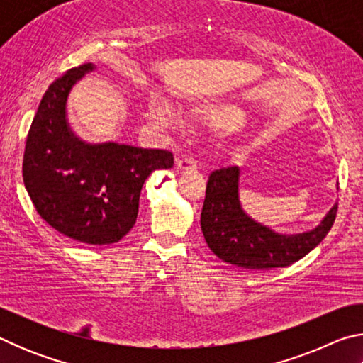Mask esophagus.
I'll use <instances>...</instances> for the list:
<instances>
[{
    "label": "esophagus",
    "mask_w": 363,
    "mask_h": 363,
    "mask_svg": "<svg viewBox=\"0 0 363 363\" xmlns=\"http://www.w3.org/2000/svg\"><path fill=\"white\" fill-rule=\"evenodd\" d=\"M176 167L179 169H192V168H196V162L190 157H177Z\"/></svg>",
    "instance_id": "34e87169"
}]
</instances>
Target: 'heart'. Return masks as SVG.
<instances>
[{"label": "heart", "instance_id": "heart-1", "mask_svg": "<svg viewBox=\"0 0 363 363\" xmlns=\"http://www.w3.org/2000/svg\"><path fill=\"white\" fill-rule=\"evenodd\" d=\"M149 115L153 121L162 126L173 128L179 123V116H177L176 110L167 101H163L162 97H152L149 104ZM196 115L210 120L213 125H216L224 131L238 130L247 121L245 110L235 106V104H220V106H206L196 108Z\"/></svg>", "mask_w": 363, "mask_h": 363}]
</instances>
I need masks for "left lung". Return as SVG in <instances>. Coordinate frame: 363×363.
<instances>
[{
    "mask_svg": "<svg viewBox=\"0 0 363 363\" xmlns=\"http://www.w3.org/2000/svg\"><path fill=\"white\" fill-rule=\"evenodd\" d=\"M238 168L229 167L213 171L208 177L200 225L208 247L219 259L243 269L286 267L327 237L336 219L337 203L315 229L281 235L245 214L238 201Z\"/></svg>",
    "mask_w": 363,
    "mask_h": 363,
    "instance_id": "8db88e82",
    "label": "left lung"
}]
</instances>
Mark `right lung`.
Returning <instances> with one entry per match:
<instances>
[{
  "label": "right lung",
  "instance_id": "obj_1",
  "mask_svg": "<svg viewBox=\"0 0 363 363\" xmlns=\"http://www.w3.org/2000/svg\"><path fill=\"white\" fill-rule=\"evenodd\" d=\"M93 64L73 67L43 96L23 152V184L41 219L86 245L120 242L136 224L139 195L155 169L174 164L162 149L78 139L67 123V97Z\"/></svg>",
  "mask_w": 363,
  "mask_h": 363
}]
</instances>
